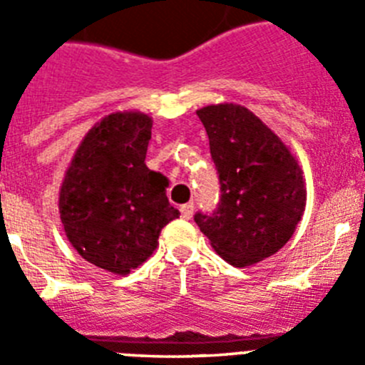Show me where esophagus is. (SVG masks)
<instances>
[{
	"label": "esophagus",
	"mask_w": 365,
	"mask_h": 365,
	"mask_svg": "<svg viewBox=\"0 0 365 365\" xmlns=\"http://www.w3.org/2000/svg\"><path fill=\"white\" fill-rule=\"evenodd\" d=\"M193 202H186V205L180 206V215H182V219H192L193 215Z\"/></svg>",
	"instance_id": "esophagus-1"
}]
</instances>
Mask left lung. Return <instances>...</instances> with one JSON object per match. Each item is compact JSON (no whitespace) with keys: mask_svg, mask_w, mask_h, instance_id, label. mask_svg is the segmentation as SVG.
<instances>
[{"mask_svg":"<svg viewBox=\"0 0 365 365\" xmlns=\"http://www.w3.org/2000/svg\"><path fill=\"white\" fill-rule=\"evenodd\" d=\"M221 186L217 208L193 215L215 252L234 267L272 256L291 240L307 190L278 135L243 106L199 109Z\"/></svg>","mask_w":365,"mask_h":365,"instance_id":"1","label":"left lung"}]
</instances>
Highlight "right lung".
I'll return each instance as SVG.
<instances>
[{
  "instance_id": "obj_1",
  "label": "right lung",
  "mask_w": 365,
  "mask_h": 365,
  "mask_svg": "<svg viewBox=\"0 0 365 365\" xmlns=\"http://www.w3.org/2000/svg\"><path fill=\"white\" fill-rule=\"evenodd\" d=\"M151 118L113 113L74 153L60 190L67 240L86 261L128 274L153 254L159 234L179 210L166 197L168 177L146 166Z\"/></svg>"
}]
</instances>
